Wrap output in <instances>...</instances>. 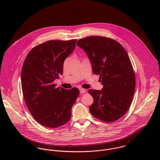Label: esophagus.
<instances>
[{"mask_svg": "<svg viewBox=\"0 0 160 160\" xmlns=\"http://www.w3.org/2000/svg\"><path fill=\"white\" fill-rule=\"evenodd\" d=\"M79 91H80V93H86V90H85L84 89L80 88V89H79Z\"/></svg>", "mask_w": 160, "mask_h": 160, "instance_id": "1", "label": "esophagus"}]
</instances>
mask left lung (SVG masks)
Wrapping results in <instances>:
<instances>
[{
    "instance_id": "1",
    "label": "left lung",
    "mask_w": 160,
    "mask_h": 160,
    "mask_svg": "<svg viewBox=\"0 0 160 160\" xmlns=\"http://www.w3.org/2000/svg\"><path fill=\"white\" fill-rule=\"evenodd\" d=\"M91 60L92 71L100 75L102 91L90 89L93 98L89 107L93 116L112 122L126 113L136 89V76L129 55L118 41L102 36H89L78 41Z\"/></svg>"
}]
</instances>
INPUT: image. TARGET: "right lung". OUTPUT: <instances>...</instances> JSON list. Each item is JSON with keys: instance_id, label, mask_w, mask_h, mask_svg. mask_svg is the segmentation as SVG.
Listing matches in <instances>:
<instances>
[{"instance_id": "right-lung-1", "label": "right lung", "mask_w": 160, "mask_h": 160, "mask_svg": "<svg viewBox=\"0 0 160 160\" xmlns=\"http://www.w3.org/2000/svg\"><path fill=\"white\" fill-rule=\"evenodd\" d=\"M76 39L51 40L33 47L22 70V87L26 105L35 120L57 128L68 122L79 94L78 88H56L53 81L63 74V63L75 48Z\"/></svg>"}]
</instances>
